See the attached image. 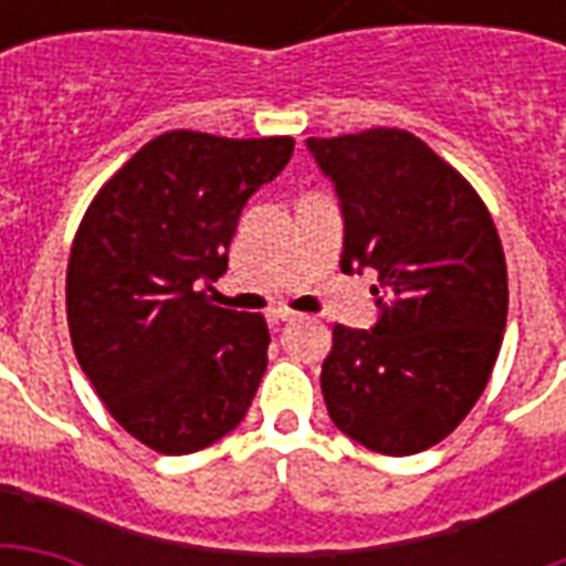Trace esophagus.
Returning a JSON list of instances; mask_svg holds the SVG:
<instances>
[{
    "instance_id": "obj_1",
    "label": "esophagus",
    "mask_w": 566,
    "mask_h": 566,
    "mask_svg": "<svg viewBox=\"0 0 566 566\" xmlns=\"http://www.w3.org/2000/svg\"><path fill=\"white\" fill-rule=\"evenodd\" d=\"M270 318L279 324V321H296V312H291V308H272Z\"/></svg>"
}]
</instances>
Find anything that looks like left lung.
<instances>
[{"label":"left lung","mask_w":566,"mask_h":566,"mask_svg":"<svg viewBox=\"0 0 566 566\" xmlns=\"http://www.w3.org/2000/svg\"><path fill=\"white\" fill-rule=\"evenodd\" d=\"M343 206V272H379L373 331L336 324L321 367L333 424L418 454L485 391L506 327V258L473 185L406 129L306 139Z\"/></svg>","instance_id":"8db88e82"}]
</instances>
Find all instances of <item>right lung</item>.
<instances>
[{
	"label": "right lung",
	"instance_id": "add662e5",
	"mask_svg": "<svg viewBox=\"0 0 566 566\" xmlns=\"http://www.w3.org/2000/svg\"><path fill=\"white\" fill-rule=\"evenodd\" d=\"M291 136L172 129L93 197L72 242L66 315L93 391L129 437L190 454L245 418L266 373L263 315L211 306L248 197L282 172Z\"/></svg>",
	"mask_w": 566,
	"mask_h": 566
}]
</instances>
